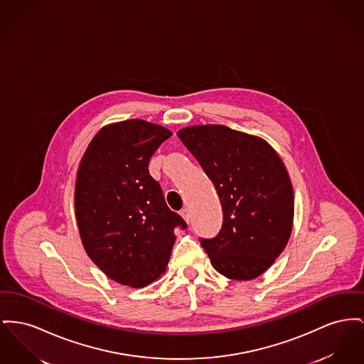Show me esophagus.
<instances>
[{"mask_svg":"<svg viewBox=\"0 0 364 364\" xmlns=\"http://www.w3.org/2000/svg\"><path fill=\"white\" fill-rule=\"evenodd\" d=\"M180 214H181V217L190 224V221H191V212H190V209H188V208H184V209L180 212Z\"/></svg>","mask_w":364,"mask_h":364,"instance_id":"34e87169","label":"esophagus"}]
</instances>
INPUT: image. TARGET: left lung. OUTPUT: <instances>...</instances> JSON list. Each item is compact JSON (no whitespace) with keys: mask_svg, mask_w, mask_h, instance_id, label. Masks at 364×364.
Listing matches in <instances>:
<instances>
[{"mask_svg":"<svg viewBox=\"0 0 364 364\" xmlns=\"http://www.w3.org/2000/svg\"><path fill=\"white\" fill-rule=\"evenodd\" d=\"M177 136L212 180L223 209L218 234L199 242L214 269L234 280L265 272L291 232L294 198L274 149L223 125L181 129Z\"/></svg>","mask_w":364,"mask_h":364,"instance_id":"left-lung-1","label":"left lung"}]
</instances>
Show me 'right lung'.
<instances>
[{
    "instance_id": "right-lung-1",
    "label": "right lung",
    "mask_w": 364,
    "mask_h": 364,
    "mask_svg": "<svg viewBox=\"0 0 364 364\" xmlns=\"http://www.w3.org/2000/svg\"><path fill=\"white\" fill-rule=\"evenodd\" d=\"M171 130L141 119L102 129L75 183V215L87 256L108 278L144 287L164 274L174 230L187 223L166 205L149 164Z\"/></svg>"
}]
</instances>
